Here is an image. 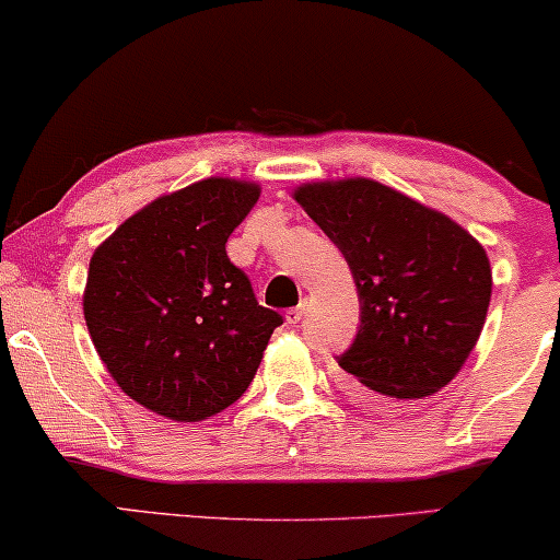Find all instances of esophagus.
Wrapping results in <instances>:
<instances>
[{
    "mask_svg": "<svg viewBox=\"0 0 560 560\" xmlns=\"http://www.w3.org/2000/svg\"><path fill=\"white\" fill-rule=\"evenodd\" d=\"M305 311H308V301H303L301 305H295V308H290L288 313H285V320L290 326H295V324H301L303 320V316H305Z\"/></svg>",
    "mask_w": 560,
    "mask_h": 560,
    "instance_id": "34e87169",
    "label": "esophagus"
}]
</instances>
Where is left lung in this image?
<instances>
[{"instance_id":"obj_1","label":"left lung","mask_w":560,"mask_h":560,"mask_svg":"<svg viewBox=\"0 0 560 560\" xmlns=\"http://www.w3.org/2000/svg\"><path fill=\"white\" fill-rule=\"evenodd\" d=\"M293 198L357 282L362 326L339 357L349 393L405 402L446 387L485 328V247L446 213L372 178L303 183Z\"/></svg>"}]
</instances>
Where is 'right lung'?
<instances>
[{"instance_id": "add662e5", "label": "right lung", "mask_w": 560, "mask_h": 560, "mask_svg": "<svg viewBox=\"0 0 560 560\" xmlns=\"http://www.w3.org/2000/svg\"><path fill=\"white\" fill-rule=\"evenodd\" d=\"M259 198L252 180H198L150 201L98 244L83 318L121 393L198 423L240 400L282 324L226 257Z\"/></svg>"}]
</instances>
